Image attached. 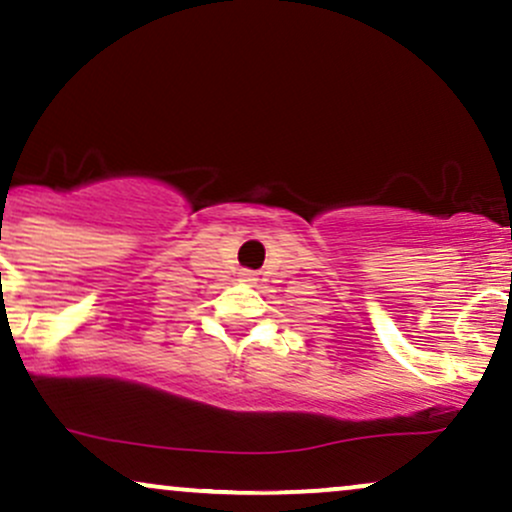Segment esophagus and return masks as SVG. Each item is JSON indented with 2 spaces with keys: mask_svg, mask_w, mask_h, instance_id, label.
<instances>
[{
  "mask_svg": "<svg viewBox=\"0 0 512 512\" xmlns=\"http://www.w3.org/2000/svg\"><path fill=\"white\" fill-rule=\"evenodd\" d=\"M242 280H244V282H249V280H254V278H251V273H246V270H244V273H242Z\"/></svg>",
  "mask_w": 512,
  "mask_h": 512,
  "instance_id": "obj_1",
  "label": "esophagus"
}]
</instances>
